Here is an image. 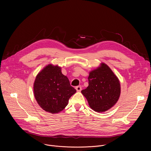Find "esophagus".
Listing matches in <instances>:
<instances>
[{
  "label": "esophagus",
  "instance_id": "esophagus-1",
  "mask_svg": "<svg viewBox=\"0 0 151 151\" xmlns=\"http://www.w3.org/2000/svg\"><path fill=\"white\" fill-rule=\"evenodd\" d=\"M75 88H76V91H77L78 92H80V91H81V90H82L81 86H77V87H76Z\"/></svg>",
  "mask_w": 151,
  "mask_h": 151
}]
</instances>
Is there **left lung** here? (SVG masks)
Instances as JSON below:
<instances>
[{
  "instance_id": "8db88e82",
  "label": "left lung",
  "mask_w": 151,
  "mask_h": 151,
  "mask_svg": "<svg viewBox=\"0 0 151 151\" xmlns=\"http://www.w3.org/2000/svg\"><path fill=\"white\" fill-rule=\"evenodd\" d=\"M88 86L81 91L91 108L97 112L110 109L118 101L121 85L118 77L104 63L90 72Z\"/></svg>"
}]
</instances>
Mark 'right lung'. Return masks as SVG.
<instances>
[{"label":"right lung","mask_w":151,"mask_h":151,"mask_svg":"<svg viewBox=\"0 0 151 151\" xmlns=\"http://www.w3.org/2000/svg\"><path fill=\"white\" fill-rule=\"evenodd\" d=\"M76 90L70 86L61 68L49 64L36 75L33 83L35 98L42 109L50 114L61 112Z\"/></svg>","instance_id":"add662e5"}]
</instances>
